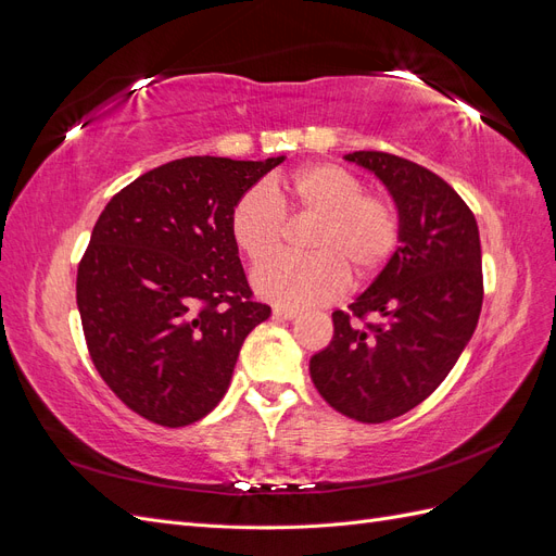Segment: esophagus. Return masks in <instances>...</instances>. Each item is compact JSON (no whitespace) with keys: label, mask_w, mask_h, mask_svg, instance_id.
<instances>
[{"label":"esophagus","mask_w":556,"mask_h":556,"mask_svg":"<svg viewBox=\"0 0 556 556\" xmlns=\"http://www.w3.org/2000/svg\"><path fill=\"white\" fill-rule=\"evenodd\" d=\"M296 315H299V311H294V308H282V306L274 308V317H280V319H294Z\"/></svg>","instance_id":"34e87169"}]
</instances>
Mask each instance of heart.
I'll list each match as a JSON object with an SVG mask.
<instances>
[{"label": "heart", "mask_w": 556, "mask_h": 556, "mask_svg": "<svg viewBox=\"0 0 556 556\" xmlns=\"http://www.w3.org/2000/svg\"><path fill=\"white\" fill-rule=\"evenodd\" d=\"M285 213L317 217L311 257H278L252 274L255 292L282 308L327 304L348 282L376 278L401 243V217L390 199L364 192V182L339 164H308L290 176L245 190L229 213L231 241L260 264L276 255Z\"/></svg>", "instance_id": "b5f03b06"}]
</instances>
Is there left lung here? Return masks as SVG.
I'll list each match as a JSON object with an SVG mask.
<instances>
[{
	"label": "left lung",
	"instance_id": "obj_1",
	"mask_svg": "<svg viewBox=\"0 0 556 556\" xmlns=\"http://www.w3.org/2000/svg\"><path fill=\"white\" fill-rule=\"evenodd\" d=\"M392 194L401 243L352 304L333 311V339L311 357V378L333 410L380 425L422 403L457 364L482 308L476 215L450 185L410 160L357 150ZM366 314L378 324L359 326Z\"/></svg>",
	"mask_w": 556,
	"mask_h": 556
}]
</instances>
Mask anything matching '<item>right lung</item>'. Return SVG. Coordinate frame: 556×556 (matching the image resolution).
Wrapping results in <instances>:
<instances>
[{
	"label": "right lung",
	"instance_id": "right-lung-1",
	"mask_svg": "<svg viewBox=\"0 0 556 556\" xmlns=\"http://www.w3.org/2000/svg\"><path fill=\"white\" fill-rule=\"evenodd\" d=\"M285 157H182L139 176L99 215L76 304L99 376L127 408L185 427L225 396L252 301L229 233L233 201Z\"/></svg>",
	"mask_w": 556,
	"mask_h": 556
}]
</instances>
